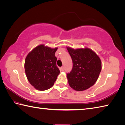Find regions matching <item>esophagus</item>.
Returning <instances> with one entry per match:
<instances>
[{
  "label": "esophagus",
  "instance_id": "obj_1",
  "mask_svg": "<svg viewBox=\"0 0 125 125\" xmlns=\"http://www.w3.org/2000/svg\"><path fill=\"white\" fill-rule=\"evenodd\" d=\"M60 70L62 71H64V67L62 66L60 68Z\"/></svg>",
  "mask_w": 125,
  "mask_h": 125
}]
</instances>
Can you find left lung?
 <instances>
[{"label":"left lung","instance_id":"1","mask_svg":"<svg viewBox=\"0 0 125 125\" xmlns=\"http://www.w3.org/2000/svg\"><path fill=\"white\" fill-rule=\"evenodd\" d=\"M73 67L67 74L70 86L76 91H83L96 83L102 69L100 58L91 49L67 47Z\"/></svg>","mask_w":125,"mask_h":125}]
</instances>
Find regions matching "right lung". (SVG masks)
<instances>
[{
    "instance_id": "right-lung-1",
    "label": "right lung",
    "mask_w": 125,
    "mask_h": 125,
    "mask_svg": "<svg viewBox=\"0 0 125 125\" xmlns=\"http://www.w3.org/2000/svg\"><path fill=\"white\" fill-rule=\"evenodd\" d=\"M58 48H51L43 44L32 49L25 58L24 68L28 81L39 90L52 87L60 73L56 65L55 53Z\"/></svg>"
}]
</instances>
